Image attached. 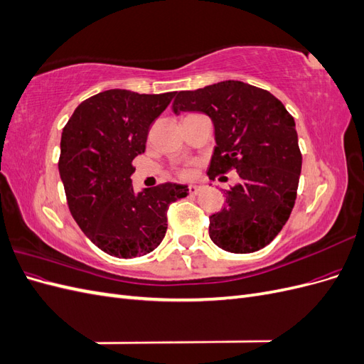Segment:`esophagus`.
<instances>
[{"label": "esophagus", "instance_id": "esophagus-1", "mask_svg": "<svg viewBox=\"0 0 364 364\" xmlns=\"http://www.w3.org/2000/svg\"><path fill=\"white\" fill-rule=\"evenodd\" d=\"M200 191H202V186H200V185H190V186H188V193L193 194V196L199 194Z\"/></svg>", "mask_w": 364, "mask_h": 364}]
</instances>
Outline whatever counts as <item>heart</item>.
I'll return each mask as SVG.
<instances>
[{
	"label": "heart",
	"mask_w": 364,
	"mask_h": 364,
	"mask_svg": "<svg viewBox=\"0 0 364 364\" xmlns=\"http://www.w3.org/2000/svg\"><path fill=\"white\" fill-rule=\"evenodd\" d=\"M179 176H181V178H188V176H190V170H188V168H182V170L179 171Z\"/></svg>",
	"instance_id": "1"
}]
</instances>
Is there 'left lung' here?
Instances as JSON below:
<instances>
[{
	"mask_svg": "<svg viewBox=\"0 0 364 364\" xmlns=\"http://www.w3.org/2000/svg\"><path fill=\"white\" fill-rule=\"evenodd\" d=\"M173 112L211 118L215 149L209 179L235 170L240 182L226 190V206L209 217V237L226 252L266 247L287 223L302 168L294 118L277 97L238 80L181 91Z\"/></svg>",
	"mask_w": 364,
	"mask_h": 364,
	"instance_id": "left-lung-1",
	"label": "left lung"
}]
</instances>
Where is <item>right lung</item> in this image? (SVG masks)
<instances>
[{
	"instance_id": "add662e5",
	"label": "right lung",
	"mask_w": 364,
	"mask_h": 364,
	"mask_svg": "<svg viewBox=\"0 0 364 364\" xmlns=\"http://www.w3.org/2000/svg\"><path fill=\"white\" fill-rule=\"evenodd\" d=\"M174 92L109 90L86 98L63 127L59 173L75 223L92 243L117 258L155 250L167 230L170 203L188 186L161 183L134 191L132 161L146 151L149 129Z\"/></svg>"
}]
</instances>
